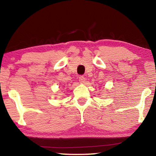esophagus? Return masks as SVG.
Returning <instances> with one entry per match:
<instances>
[{"label":"esophagus","instance_id":"esophagus-1","mask_svg":"<svg viewBox=\"0 0 156 156\" xmlns=\"http://www.w3.org/2000/svg\"><path fill=\"white\" fill-rule=\"evenodd\" d=\"M85 80H86V78H85L83 76H80L79 77V81H80V83H84Z\"/></svg>","mask_w":156,"mask_h":156}]
</instances>
